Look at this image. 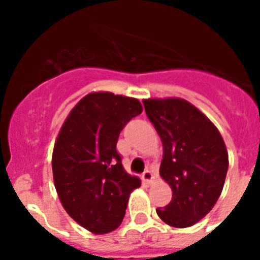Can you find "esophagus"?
I'll return each instance as SVG.
<instances>
[{
	"mask_svg": "<svg viewBox=\"0 0 260 260\" xmlns=\"http://www.w3.org/2000/svg\"><path fill=\"white\" fill-rule=\"evenodd\" d=\"M142 179H143V182H144V183H151V182L154 181V174L151 173L150 170L144 171V173H143V175H142Z\"/></svg>",
	"mask_w": 260,
	"mask_h": 260,
	"instance_id": "34e87169",
	"label": "esophagus"
}]
</instances>
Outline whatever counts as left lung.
Instances as JSON below:
<instances>
[{"instance_id": "obj_1", "label": "left lung", "mask_w": 260, "mask_h": 260, "mask_svg": "<svg viewBox=\"0 0 260 260\" xmlns=\"http://www.w3.org/2000/svg\"><path fill=\"white\" fill-rule=\"evenodd\" d=\"M143 104L163 144L159 173L173 190L170 204L156 213L170 226L194 225L222 191L228 171L225 143L213 122L186 100L148 98Z\"/></svg>"}]
</instances>
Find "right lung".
<instances>
[{"mask_svg": "<svg viewBox=\"0 0 260 260\" xmlns=\"http://www.w3.org/2000/svg\"><path fill=\"white\" fill-rule=\"evenodd\" d=\"M142 112L136 98L93 91L59 131L52 152L55 189L69 216L95 235L121 224L131 193L142 185L124 170L116 150L122 128Z\"/></svg>", "mask_w": 260, "mask_h": 260, "instance_id": "obj_1", "label": "right lung"}]
</instances>
